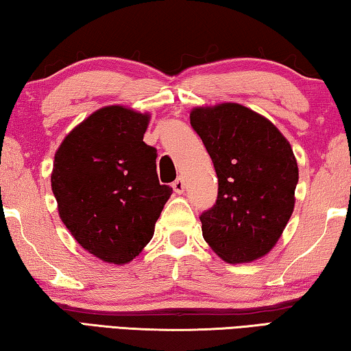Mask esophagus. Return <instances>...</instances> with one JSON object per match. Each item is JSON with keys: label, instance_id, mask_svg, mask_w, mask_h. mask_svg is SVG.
<instances>
[{"label": "esophagus", "instance_id": "esophagus-1", "mask_svg": "<svg viewBox=\"0 0 351 351\" xmlns=\"http://www.w3.org/2000/svg\"><path fill=\"white\" fill-rule=\"evenodd\" d=\"M171 187H173V190L176 193H182L184 192V187H186V184H184L182 178H178V180L173 181V184H171Z\"/></svg>", "mask_w": 351, "mask_h": 351}]
</instances>
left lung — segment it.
I'll list each match as a JSON object with an SVG mask.
<instances>
[{"mask_svg": "<svg viewBox=\"0 0 351 351\" xmlns=\"http://www.w3.org/2000/svg\"><path fill=\"white\" fill-rule=\"evenodd\" d=\"M190 125L218 176L217 203L199 217L204 240L228 263L263 257L294 210L299 169L289 142L271 121L240 104L197 106Z\"/></svg>", "mask_w": 351, "mask_h": 351, "instance_id": "1", "label": "left lung"}]
</instances>
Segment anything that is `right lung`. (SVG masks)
<instances>
[{"instance_id":"add662e5","label":"right lung","mask_w":351,"mask_h":351,"mask_svg":"<svg viewBox=\"0 0 351 351\" xmlns=\"http://www.w3.org/2000/svg\"><path fill=\"white\" fill-rule=\"evenodd\" d=\"M148 121L147 112L105 106L56 153L51 186L58 215L75 241L106 263L138 257L171 195L158 180L156 148L144 142Z\"/></svg>"}]
</instances>
